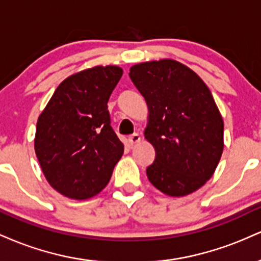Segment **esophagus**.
<instances>
[{
	"label": "esophagus",
	"instance_id": "obj_1",
	"mask_svg": "<svg viewBox=\"0 0 261 261\" xmlns=\"http://www.w3.org/2000/svg\"><path fill=\"white\" fill-rule=\"evenodd\" d=\"M140 141H141L140 134H133L130 135V137H128V142H130L131 145H136V143H139Z\"/></svg>",
	"mask_w": 261,
	"mask_h": 261
}]
</instances>
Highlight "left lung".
<instances>
[{
	"label": "left lung",
	"mask_w": 261,
	"mask_h": 261,
	"mask_svg": "<svg viewBox=\"0 0 261 261\" xmlns=\"http://www.w3.org/2000/svg\"><path fill=\"white\" fill-rule=\"evenodd\" d=\"M131 81L145 97L149 119L146 140L155 160L148 180L169 196H185L211 178L223 151V120L208 87L174 60L137 64Z\"/></svg>",
	"instance_id": "1"
}]
</instances>
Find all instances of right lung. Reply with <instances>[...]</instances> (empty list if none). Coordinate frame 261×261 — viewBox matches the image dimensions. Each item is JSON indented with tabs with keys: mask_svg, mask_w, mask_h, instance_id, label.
Instances as JSON below:
<instances>
[{
	"mask_svg": "<svg viewBox=\"0 0 261 261\" xmlns=\"http://www.w3.org/2000/svg\"><path fill=\"white\" fill-rule=\"evenodd\" d=\"M122 76L118 66H95L67 77L39 116L34 148L49 184L86 200L100 193L124 153L110 125L108 100Z\"/></svg>",
	"mask_w": 261,
	"mask_h": 261,
	"instance_id": "add662e5",
	"label": "right lung"
}]
</instances>
